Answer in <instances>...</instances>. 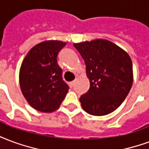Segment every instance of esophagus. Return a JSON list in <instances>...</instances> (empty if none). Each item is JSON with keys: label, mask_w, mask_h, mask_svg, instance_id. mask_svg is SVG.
Here are the masks:
<instances>
[{"label": "esophagus", "mask_w": 149, "mask_h": 149, "mask_svg": "<svg viewBox=\"0 0 149 149\" xmlns=\"http://www.w3.org/2000/svg\"><path fill=\"white\" fill-rule=\"evenodd\" d=\"M75 82H76V80H72V81H71V82H70V84H71V86L74 85Z\"/></svg>", "instance_id": "34e87169"}]
</instances>
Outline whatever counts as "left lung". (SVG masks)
Here are the masks:
<instances>
[{"label":"left lung","mask_w":149,"mask_h":149,"mask_svg":"<svg viewBox=\"0 0 149 149\" xmlns=\"http://www.w3.org/2000/svg\"><path fill=\"white\" fill-rule=\"evenodd\" d=\"M73 46L86 65L90 81L80 98L88 114L103 116L115 111L125 100L133 84V64L124 49L106 39L86 41Z\"/></svg>","instance_id":"1"}]
</instances>
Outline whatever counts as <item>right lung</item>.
I'll return each mask as SVG.
<instances>
[{"mask_svg": "<svg viewBox=\"0 0 149 149\" xmlns=\"http://www.w3.org/2000/svg\"><path fill=\"white\" fill-rule=\"evenodd\" d=\"M66 42L48 40L30 49L19 69V85L24 98L33 108L51 113L60 107L69 86L62 79L57 56Z\"/></svg>", "mask_w": 149, "mask_h": 149, "instance_id": "obj_1", "label": "right lung"}]
</instances>
